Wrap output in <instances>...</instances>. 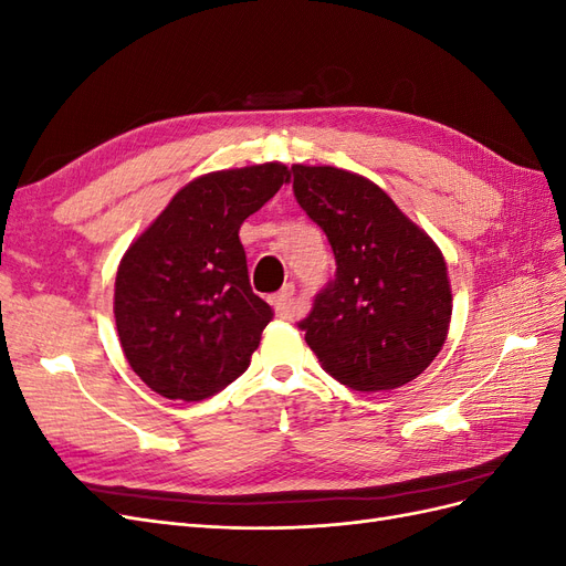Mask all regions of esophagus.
I'll return each instance as SVG.
<instances>
[{"mask_svg":"<svg viewBox=\"0 0 566 566\" xmlns=\"http://www.w3.org/2000/svg\"><path fill=\"white\" fill-rule=\"evenodd\" d=\"M273 312L281 318H295L297 304H295V285H283L276 295L269 297Z\"/></svg>","mask_w":566,"mask_h":566,"instance_id":"esophagus-1","label":"esophagus"}]
</instances>
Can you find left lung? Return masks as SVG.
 <instances>
[{
  "instance_id": "left-lung-1",
  "label": "left lung",
  "mask_w": 566,
  "mask_h": 566,
  "mask_svg": "<svg viewBox=\"0 0 566 566\" xmlns=\"http://www.w3.org/2000/svg\"><path fill=\"white\" fill-rule=\"evenodd\" d=\"M300 208L328 235L335 279L297 325L323 370L356 391L397 389L434 361L451 323L447 262L373 181L293 165Z\"/></svg>"
}]
</instances>
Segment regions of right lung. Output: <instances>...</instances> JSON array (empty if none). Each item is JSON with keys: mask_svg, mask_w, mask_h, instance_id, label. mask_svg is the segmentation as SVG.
Segmentation results:
<instances>
[{"mask_svg": "<svg viewBox=\"0 0 566 566\" xmlns=\"http://www.w3.org/2000/svg\"><path fill=\"white\" fill-rule=\"evenodd\" d=\"M287 179L281 163L193 179L125 252L119 345L160 397L202 401L248 370L273 314L252 293L238 231Z\"/></svg>", "mask_w": 566, "mask_h": 566, "instance_id": "right-lung-1", "label": "right lung"}]
</instances>
